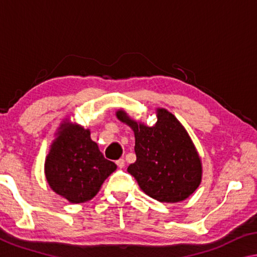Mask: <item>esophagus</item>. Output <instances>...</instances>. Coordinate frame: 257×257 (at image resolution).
Returning a JSON list of instances; mask_svg holds the SVG:
<instances>
[{"label": "esophagus", "instance_id": "obj_1", "mask_svg": "<svg viewBox=\"0 0 257 257\" xmlns=\"http://www.w3.org/2000/svg\"><path fill=\"white\" fill-rule=\"evenodd\" d=\"M116 165H118V168H120V169H122V168H124V164H125V162H124V160L123 159H119L118 161H116Z\"/></svg>", "mask_w": 257, "mask_h": 257}]
</instances>
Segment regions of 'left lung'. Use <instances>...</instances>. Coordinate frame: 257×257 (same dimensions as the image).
Returning a JSON list of instances; mask_svg holds the SVG:
<instances>
[{
	"instance_id": "left-lung-1",
	"label": "left lung",
	"mask_w": 257,
	"mask_h": 257,
	"mask_svg": "<svg viewBox=\"0 0 257 257\" xmlns=\"http://www.w3.org/2000/svg\"><path fill=\"white\" fill-rule=\"evenodd\" d=\"M158 121L149 127L122 108L115 112L135 135L136 162L128 172L150 197L162 203L188 198L201 185L202 160L184 125L167 108L156 107Z\"/></svg>"
}]
</instances>
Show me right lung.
<instances>
[{"label":"right lung","instance_id":"1","mask_svg":"<svg viewBox=\"0 0 257 257\" xmlns=\"http://www.w3.org/2000/svg\"><path fill=\"white\" fill-rule=\"evenodd\" d=\"M116 170L104 158L90 130L66 118L60 123L46 155L44 173L51 189L70 203L88 202Z\"/></svg>","mask_w":257,"mask_h":257}]
</instances>
